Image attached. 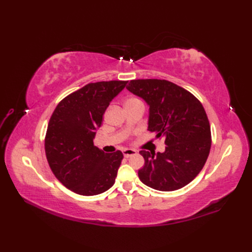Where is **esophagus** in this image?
Masks as SVG:
<instances>
[{
  "instance_id": "1",
  "label": "esophagus",
  "mask_w": 252,
  "mask_h": 252,
  "mask_svg": "<svg viewBox=\"0 0 252 252\" xmlns=\"http://www.w3.org/2000/svg\"><path fill=\"white\" fill-rule=\"evenodd\" d=\"M123 155L125 158H129V157L136 155V151L133 149H125V150H123Z\"/></svg>"
}]
</instances>
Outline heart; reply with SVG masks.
I'll return each instance as SVG.
<instances>
[{
    "label": "heart",
    "mask_w": 252,
    "mask_h": 252,
    "mask_svg": "<svg viewBox=\"0 0 252 252\" xmlns=\"http://www.w3.org/2000/svg\"><path fill=\"white\" fill-rule=\"evenodd\" d=\"M128 101H139V100H138V98L132 97V98H129V100H127V102H128Z\"/></svg>",
    "instance_id": "obj_1"
}]
</instances>
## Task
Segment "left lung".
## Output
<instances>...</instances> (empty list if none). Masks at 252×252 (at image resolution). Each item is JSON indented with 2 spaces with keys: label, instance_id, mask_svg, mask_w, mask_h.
I'll return each mask as SVG.
<instances>
[{
  "label": "left lung",
  "instance_id": "left-lung-1",
  "mask_svg": "<svg viewBox=\"0 0 252 252\" xmlns=\"http://www.w3.org/2000/svg\"><path fill=\"white\" fill-rule=\"evenodd\" d=\"M126 88L146 102L148 130L166 145L164 152L140 151L145 158L140 180L159 191L186 186L202 170L211 147L203 105L189 91L166 80H132Z\"/></svg>",
  "mask_w": 252,
  "mask_h": 252
}]
</instances>
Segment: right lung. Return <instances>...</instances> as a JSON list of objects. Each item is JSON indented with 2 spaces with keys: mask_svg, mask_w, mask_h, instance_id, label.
<instances>
[{
  "mask_svg": "<svg viewBox=\"0 0 252 252\" xmlns=\"http://www.w3.org/2000/svg\"><path fill=\"white\" fill-rule=\"evenodd\" d=\"M127 81L87 84L61 101L49 120L45 152L56 178L71 191L96 195L116 181L123 154H105L94 145L110 102Z\"/></svg>",
  "mask_w": 252,
  "mask_h": 252,
  "instance_id": "right-lung-1",
  "label": "right lung"
}]
</instances>
